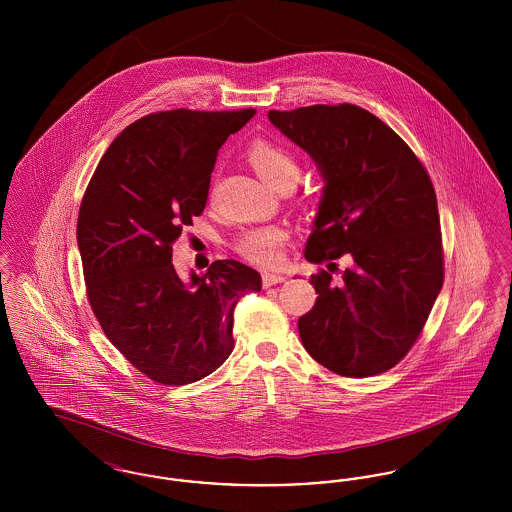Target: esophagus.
Masks as SVG:
<instances>
[{"mask_svg":"<svg viewBox=\"0 0 512 512\" xmlns=\"http://www.w3.org/2000/svg\"><path fill=\"white\" fill-rule=\"evenodd\" d=\"M286 278L278 272H263V286L270 288V286H276V284H282Z\"/></svg>","mask_w":512,"mask_h":512,"instance_id":"esophagus-1","label":"esophagus"}]
</instances>
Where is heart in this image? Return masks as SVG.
<instances>
[{"label": "heart", "mask_w": 512, "mask_h": 512, "mask_svg": "<svg viewBox=\"0 0 512 512\" xmlns=\"http://www.w3.org/2000/svg\"><path fill=\"white\" fill-rule=\"evenodd\" d=\"M247 161L272 186L295 182L299 176V163L292 151L267 138L253 140L247 146ZM288 240V232L282 226H257L249 228L238 240V253L261 267L274 265L280 257V247Z\"/></svg>", "instance_id": "b5f03b06"}]
</instances>
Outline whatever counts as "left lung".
<instances>
[{
  "instance_id": "obj_1",
  "label": "left lung",
  "mask_w": 512,
  "mask_h": 512,
  "mask_svg": "<svg viewBox=\"0 0 512 512\" xmlns=\"http://www.w3.org/2000/svg\"><path fill=\"white\" fill-rule=\"evenodd\" d=\"M270 122L318 165L326 186L305 259L315 307L297 328L307 353L345 378L397 365L418 340L443 286L438 199L430 174L390 126L351 103L268 111ZM334 263H330L328 268Z\"/></svg>"
}]
</instances>
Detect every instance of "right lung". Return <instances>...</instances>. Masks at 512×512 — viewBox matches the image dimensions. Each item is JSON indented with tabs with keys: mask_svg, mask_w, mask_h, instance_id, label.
<instances>
[{
	"mask_svg": "<svg viewBox=\"0 0 512 512\" xmlns=\"http://www.w3.org/2000/svg\"><path fill=\"white\" fill-rule=\"evenodd\" d=\"M255 115L172 109L128 124L105 151L78 211L88 303L122 357L163 386L192 384L234 349V307L261 274L234 259L184 282L172 244L205 209L226 138Z\"/></svg>",
	"mask_w": 512,
	"mask_h": 512,
	"instance_id": "right-lung-1",
	"label": "right lung"
}]
</instances>
